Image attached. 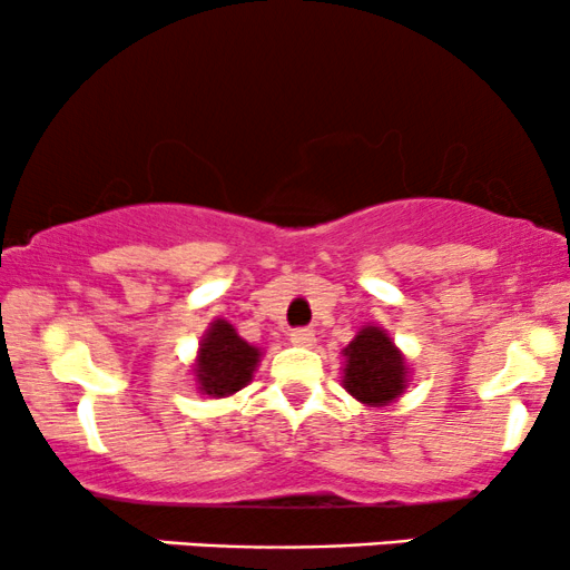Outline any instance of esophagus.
<instances>
[{
    "label": "esophagus",
    "instance_id": "obj_1",
    "mask_svg": "<svg viewBox=\"0 0 570 570\" xmlns=\"http://www.w3.org/2000/svg\"><path fill=\"white\" fill-rule=\"evenodd\" d=\"M289 340L294 345H305V348H311V345H316V332L307 330V326H299V330L289 332Z\"/></svg>",
    "mask_w": 570,
    "mask_h": 570
}]
</instances>
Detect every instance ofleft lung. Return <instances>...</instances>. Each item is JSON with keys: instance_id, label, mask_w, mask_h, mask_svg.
<instances>
[{"instance_id": "1", "label": "left lung", "mask_w": 570, "mask_h": 570, "mask_svg": "<svg viewBox=\"0 0 570 570\" xmlns=\"http://www.w3.org/2000/svg\"><path fill=\"white\" fill-rule=\"evenodd\" d=\"M345 391L370 407L394 402L407 385L404 356L381 326H364L345 348Z\"/></svg>"}]
</instances>
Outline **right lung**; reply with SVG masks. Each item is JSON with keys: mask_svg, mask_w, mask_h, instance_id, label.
<instances>
[{"mask_svg": "<svg viewBox=\"0 0 570 570\" xmlns=\"http://www.w3.org/2000/svg\"><path fill=\"white\" fill-rule=\"evenodd\" d=\"M259 362V348L248 345L233 324L217 318L200 340L195 381L208 396H230L252 383L254 367Z\"/></svg>", "mask_w": 570, "mask_h": 570, "instance_id": "add662e5", "label": "right lung"}]
</instances>
